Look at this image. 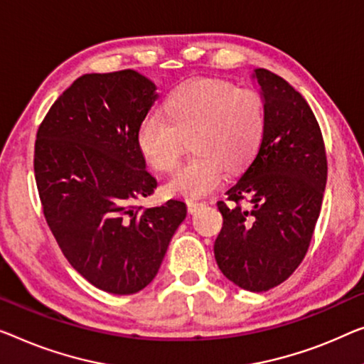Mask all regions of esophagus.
Returning <instances> with one entry per match:
<instances>
[{"label":"esophagus","instance_id":"esophagus-1","mask_svg":"<svg viewBox=\"0 0 364 364\" xmlns=\"http://www.w3.org/2000/svg\"><path fill=\"white\" fill-rule=\"evenodd\" d=\"M188 210H189V214H196V213H199L200 209L204 208L205 205V203H198V200H188Z\"/></svg>","mask_w":364,"mask_h":364}]
</instances>
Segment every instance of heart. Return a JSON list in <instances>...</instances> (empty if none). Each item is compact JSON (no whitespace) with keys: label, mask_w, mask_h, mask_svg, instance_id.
Masks as SVG:
<instances>
[{"label":"heart","mask_w":364,"mask_h":364,"mask_svg":"<svg viewBox=\"0 0 364 364\" xmlns=\"http://www.w3.org/2000/svg\"><path fill=\"white\" fill-rule=\"evenodd\" d=\"M166 119L149 114L137 129V145L156 171H171L193 142V160L173 173L168 193L186 199L209 196L225 170L238 173L252 164L267 129V106L257 90L224 80H193L165 102Z\"/></svg>","instance_id":"1"}]
</instances>
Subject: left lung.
<instances>
[{"mask_svg":"<svg viewBox=\"0 0 364 364\" xmlns=\"http://www.w3.org/2000/svg\"><path fill=\"white\" fill-rule=\"evenodd\" d=\"M267 106L258 154L217 203L224 224L215 262L242 289L263 292L286 281L311 245L327 183V154L311 106L286 80L257 68ZM249 208L243 210L241 200Z\"/></svg>","mask_w":364,"mask_h":364,"instance_id":"left-lung-1","label":"left lung"}]
</instances>
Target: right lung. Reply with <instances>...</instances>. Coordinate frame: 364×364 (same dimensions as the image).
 Here are the masks:
<instances>
[{
    "mask_svg": "<svg viewBox=\"0 0 364 364\" xmlns=\"http://www.w3.org/2000/svg\"><path fill=\"white\" fill-rule=\"evenodd\" d=\"M156 97L155 83L134 70L86 73L37 130L34 173L48 229L68 263L111 294L151 283L186 217L178 199L135 205L156 188L137 145Z\"/></svg>",
    "mask_w": 364,
    "mask_h": 364,
    "instance_id": "1",
    "label": "right lung"
}]
</instances>
